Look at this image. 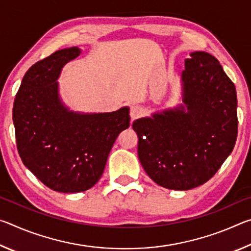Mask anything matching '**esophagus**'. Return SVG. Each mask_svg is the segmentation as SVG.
I'll use <instances>...</instances> for the list:
<instances>
[{"mask_svg":"<svg viewBox=\"0 0 251 251\" xmlns=\"http://www.w3.org/2000/svg\"><path fill=\"white\" fill-rule=\"evenodd\" d=\"M142 114H143V108L138 104H133L130 106L129 115H130L131 121L136 120V118H138V117H141Z\"/></svg>","mask_w":251,"mask_h":251,"instance_id":"obj_1","label":"esophagus"}]
</instances>
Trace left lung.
Returning <instances> with one entry per match:
<instances>
[{
  "instance_id": "8db88e82",
  "label": "left lung",
  "mask_w": 251,
  "mask_h": 251,
  "mask_svg": "<svg viewBox=\"0 0 251 251\" xmlns=\"http://www.w3.org/2000/svg\"><path fill=\"white\" fill-rule=\"evenodd\" d=\"M181 103L134 121L138 158L157 185L188 190L205 184L231 154L238 133L236 87L218 59L190 53Z\"/></svg>"
}]
</instances>
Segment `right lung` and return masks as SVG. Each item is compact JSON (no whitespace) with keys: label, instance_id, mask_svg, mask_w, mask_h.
I'll list each match as a JSON object with an SVG mask.
<instances>
[{"label":"right lung","instance_id":"obj_1","mask_svg":"<svg viewBox=\"0 0 251 251\" xmlns=\"http://www.w3.org/2000/svg\"><path fill=\"white\" fill-rule=\"evenodd\" d=\"M82 53L63 49L25 73L13 105L18 151L25 167L49 188L79 193L103 175L117 136L129 127V107L110 113L71 110L57 79L66 63Z\"/></svg>","mask_w":251,"mask_h":251}]
</instances>
